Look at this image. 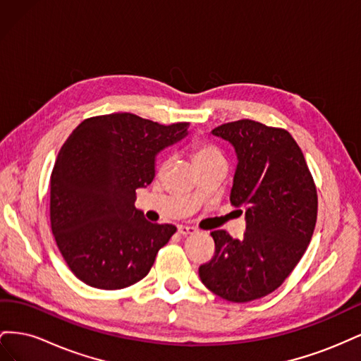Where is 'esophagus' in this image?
Here are the masks:
<instances>
[{
  "mask_svg": "<svg viewBox=\"0 0 361 361\" xmlns=\"http://www.w3.org/2000/svg\"><path fill=\"white\" fill-rule=\"evenodd\" d=\"M178 232H179V235H182V236H188V235L197 233V231H195L194 227H188V226H180V227L178 228Z\"/></svg>",
  "mask_w": 361,
  "mask_h": 361,
  "instance_id": "esophagus-1",
  "label": "esophagus"
}]
</instances>
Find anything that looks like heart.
<instances>
[{
    "mask_svg": "<svg viewBox=\"0 0 361 361\" xmlns=\"http://www.w3.org/2000/svg\"><path fill=\"white\" fill-rule=\"evenodd\" d=\"M191 158L195 167H202L204 164L215 161H226L220 149L203 140H195L191 145ZM164 166H166V162H162L161 169H164Z\"/></svg>",
    "mask_w": 361,
    "mask_h": 361,
    "instance_id": "obj_1",
    "label": "heart"
}]
</instances>
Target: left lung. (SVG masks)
Returning a JSON list of instances; mask_svg holds the SVG:
<instances>
[{
    "mask_svg": "<svg viewBox=\"0 0 361 361\" xmlns=\"http://www.w3.org/2000/svg\"><path fill=\"white\" fill-rule=\"evenodd\" d=\"M232 143L238 167L233 206H245L243 239L211 232L212 259L200 265L203 285L232 302L267 297L298 265L318 216V192L297 141L283 128L236 120L212 129Z\"/></svg>",
    "mask_w": 361,
    "mask_h": 361,
    "instance_id": "left-lung-1",
    "label": "left lung"
}]
</instances>
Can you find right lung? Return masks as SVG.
Masks as SVG:
<instances>
[{
	"label": "right lung",
	"instance_id": "obj_1",
	"mask_svg": "<svg viewBox=\"0 0 361 361\" xmlns=\"http://www.w3.org/2000/svg\"><path fill=\"white\" fill-rule=\"evenodd\" d=\"M190 123L159 125L130 113L85 118L59 152L51 173L49 220L76 279L123 289L145 279L176 232L135 209V190L154 180L155 155L187 135Z\"/></svg>",
	"mask_w": 361,
	"mask_h": 361
}]
</instances>
